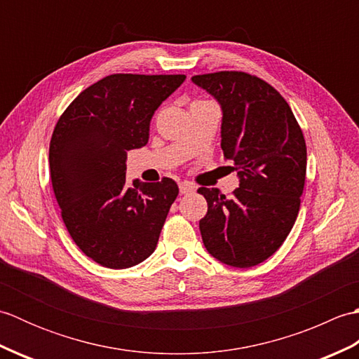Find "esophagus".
I'll use <instances>...</instances> for the list:
<instances>
[{
  "instance_id": "1",
  "label": "esophagus",
  "mask_w": 359,
  "mask_h": 359,
  "mask_svg": "<svg viewBox=\"0 0 359 359\" xmlns=\"http://www.w3.org/2000/svg\"><path fill=\"white\" fill-rule=\"evenodd\" d=\"M179 189H180V194H188V193H193L196 187L191 184V182H182V184H179Z\"/></svg>"
}]
</instances>
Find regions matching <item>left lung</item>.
I'll return each mask as SVG.
<instances>
[{"label":"left lung","instance_id":"obj_1","mask_svg":"<svg viewBox=\"0 0 359 359\" xmlns=\"http://www.w3.org/2000/svg\"><path fill=\"white\" fill-rule=\"evenodd\" d=\"M191 81L220 106V147L239 179L231 197L199 188L208 202L199 222L203 245L222 264L248 269L292 231L306 182V140L284 97L264 80L224 71Z\"/></svg>","mask_w":359,"mask_h":359}]
</instances>
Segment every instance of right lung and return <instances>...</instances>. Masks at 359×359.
I'll return each mask as SVG.
<instances>
[{
    "mask_svg": "<svg viewBox=\"0 0 359 359\" xmlns=\"http://www.w3.org/2000/svg\"><path fill=\"white\" fill-rule=\"evenodd\" d=\"M185 79L109 75L83 90L53 129V193L71 238L97 264L129 269L154 253L179 187L168 177L128 184L126 154L148 143L152 116Z\"/></svg>",
    "mask_w": 359,
    "mask_h": 359,
    "instance_id": "1",
    "label": "right lung"
}]
</instances>
